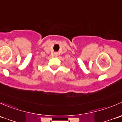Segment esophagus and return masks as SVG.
Here are the masks:
<instances>
[{
  "mask_svg": "<svg viewBox=\"0 0 122 122\" xmlns=\"http://www.w3.org/2000/svg\"><path fill=\"white\" fill-rule=\"evenodd\" d=\"M57 55H57V53H54V56H57Z\"/></svg>",
  "mask_w": 122,
  "mask_h": 122,
  "instance_id": "1",
  "label": "esophagus"
}]
</instances>
